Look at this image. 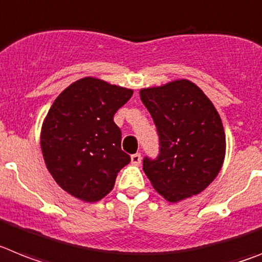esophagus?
<instances>
[{"instance_id":"esophagus-1","label":"esophagus","mask_w":262,"mask_h":262,"mask_svg":"<svg viewBox=\"0 0 262 262\" xmlns=\"http://www.w3.org/2000/svg\"><path fill=\"white\" fill-rule=\"evenodd\" d=\"M140 162H142V155L140 154H134V155H131V163L134 165H139Z\"/></svg>"}]
</instances>
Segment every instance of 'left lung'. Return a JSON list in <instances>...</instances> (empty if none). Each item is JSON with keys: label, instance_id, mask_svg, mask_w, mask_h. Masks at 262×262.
Instances as JSON below:
<instances>
[{"label": "left lung", "instance_id": "1", "mask_svg": "<svg viewBox=\"0 0 262 262\" xmlns=\"http://www.w3.org/2000/svg\"><path fill=\"white\" fill-rule=\"evenodd\" d=\"M156 124L158 159L144 158L143 171L169 203L199 195L219 175L225 159V133L217 110L200 87L176 79L139 91Z\"/></svg>", "mask_w": 262, "mask_h": 262}]
</instances>
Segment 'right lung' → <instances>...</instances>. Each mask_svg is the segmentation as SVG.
<instances>
[{
	"label": "right lung",
	"mask_w": 262,
	"mask_h": 262,
	"mask_svg": "<svg viewBox=\"0 0 262 262\" xmlns=\"http://www.w3.org/2000/svg\"><path fill=\"white\" fill-rule=\"evenodd\" d=\"M133 94L131 89L86 77L66 87L49 110L41 128L45 164L74 198L102 200L131 160L120 148L122 133L114 115Z\"/></svg>",
	"instance_id": "right-lung-1"
}]
</instances>
